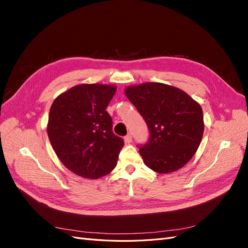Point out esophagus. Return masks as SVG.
Returning <instances> with one entry per match:
<instances>
[{
    "label": "esophagus",
    "instance_id": "34e87169",
    "mask_svg": "<svg viewBox=\"0 0 248 248\" xmlns=\"http://www.w3.org/2000/svg\"><path fill=\"white\" fill-rule=\"evenodd\" d=\"M124 140H125L126 144H130V142L132 141V136H131V133L127 134V136L124 138Z\"/></svg>",
    "mask_w": 248,
    "mask_h": 248
}]
</instances>
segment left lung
I'll return each mask as SVG.
<instances>
[{
  "instance_id": "obj_1",
  "label": "left lung",
  "mask_w": 248,
  "mask_h": 248,
  "mask_svg": "<svg viewBox=\"0 0 248 248\" xmlns=\"http://www.w3.org/2000/svg\"><path fill=\"white\" fill-rule=\"evenodd\" d=\"M125 94L150 131L146 144L139 145L146 166L160 174L184 167L197 152L204 132L200 104L182 90L160 82L128 87Z\"/></svg>"
}]
</instances>
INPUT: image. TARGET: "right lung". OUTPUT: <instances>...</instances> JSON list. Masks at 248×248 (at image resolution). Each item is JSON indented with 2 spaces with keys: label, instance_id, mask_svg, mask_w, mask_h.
<instances>
[{
  "label": "right lung",
  "instance_id": "obj_1",
  "mask_svg": "<svg viewBox=\"0 0 248 248\" xmlns=\"http://www.w3.org/2000/svg\"><path fill=\"white\" fill-rule=\"evenodd\" d=\"M115 86L79 85L60 95L49 110L47 134L59 159L74 174L88 179L115 169L124 140L112 132L106 110Z\"/></svg>",
  "mask_w": 248,
  "mask_h": 248
}]
</instances>
